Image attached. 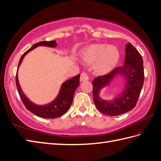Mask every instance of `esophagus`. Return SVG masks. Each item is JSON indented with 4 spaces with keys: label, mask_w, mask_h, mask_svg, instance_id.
Masks as SVG:
<instances>
[{
    "label": "esophagus",
    "mask_w": 161,
    "mask_h": 161,
    "mask_svg": "<svg viewBox=\"0 0 161 161\" xmlns=\"http://www.w3.org/2000/svg\"><path fill=\"white\" fill-rule=\"evenodd\" d=\"M89 80V76L87 75V73L83 72L80 74V80L83 82V81H87Z\"/></svg>",
    "instance_id": "34e87169"
}]
</instances>
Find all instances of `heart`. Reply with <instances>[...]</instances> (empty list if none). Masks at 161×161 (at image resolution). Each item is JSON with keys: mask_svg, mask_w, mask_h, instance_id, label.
Segmentation results:
<instances>
[{"mask_svg": "<svg viewBox=\"0 0 161 161\" xmlns=\"http://www.w3.org/2000/svg\"><path fill=\"white\" fill-rule=\"evenodd\" d=\"M81 58L86 64H93V69L96 74L104 75L115 68L119 61V53L114 46L94 44L83 51Z\"/></svg>", "mask_w": 161, "mask_h": 161, "instance_id": "b5f03b06", "label": "heart"}]
</instances>
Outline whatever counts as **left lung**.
<instances>
[{
	"label": "left lung",
	"instance_id": "left-lung-1",
	"mask_svg": "<svg viewBox=\"0 0 161 161\" xmlns=\"http://www.w3.org/2000/svg\"><path fill=\"white\" fill-rule=\"evenodd\" d=\"M124 65L117 68L107 75L94 78L93 97L96 107L103 114L117 116L130 111L134 108L144 82L143 62L142 57L130 43L125 49ZM119 76L125 80V87L122 92L112 100H104L100 97L101 90L108 87Z\"/></svg>",
	"mask_w": 161,
	"mask_h": 161
}]
</instances>
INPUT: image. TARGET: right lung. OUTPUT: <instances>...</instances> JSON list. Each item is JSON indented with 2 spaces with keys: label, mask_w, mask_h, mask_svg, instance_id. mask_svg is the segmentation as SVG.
Returning <instances> with one entry per match:
<instances>
[{
  "label": "right lung",
  "mask_w": 161,
  "mask_h": 161,
  "mask_svg": "<svg viewBox=\"0 0 161 161\" xmlns=\"http://www.w3.org/2000/svg\"><path fill=\"white\" fill-rule=\"evenodd\" d=\"M57 44L56 41H44L34 44L30 49H29L26 52L23 54V55L19 61L18 68L22 64L23 58H25L26 54L31 52V50L37 48V46H47L50 47V48H55V47H57ZM79 78L80 74H78V75L65 81L64 83H62L59 89V92H58L55 98L53 101H51L50 103L44 105L35 104L26 96L24 92H22V89H21L20 85H19V83L18 71L15 81H16V86L19 95L20 96V98L26 108L31 113L38 117L46 119H53L61 117L64 115V113L68 111L69 107H71L74 92H75L76 88L78 87L80 83Z\"/></svg>",
  "instance_id": "add662e5"
}]
</instances>
